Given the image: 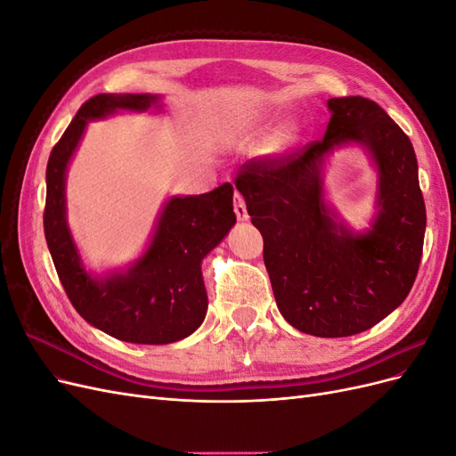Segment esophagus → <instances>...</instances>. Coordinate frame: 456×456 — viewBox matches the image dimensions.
<instances>
[{"label": "esophagus", "instance_id": "1", "mask_svg": "<svg viewBox=\"0 0 456 456\" xmlns=\"http://www.w3.org/2000/svg\"><path fill=\"white\" fill-rule=\"evenodd\" d=\"M233 211H236L238 220H247V218H249V213H247L245 200H243V196L240 194V191H236V194H233Z\"/></svg>", "mask_w": 456, "mask_h": 456}]
</instances>
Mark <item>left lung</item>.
Returning <instances> with one entry per match:
<instances>
[{
	"label": "left lung",
	"mask_w": 456,
	"mask_h": 456,
	"mask_svg": "<svg viewBox=\"0 0 456 456\" xmlns=\"http://www.w3.org/2000/svg\"><path fill=\"white\" fill-rule=\"evenodd\" d=\"M322 141L291 154L253 158L236 188L265 240V265L278 308L306 335L338 338L370 329L394 312L420 266L426 207L409 136L365 96L329 99ZM368 146L379 167L381 211L373 228L352 234L322 201L319 167L338 143Z\"/></svg>",
	"instance_id": "1"
}]
</instances>
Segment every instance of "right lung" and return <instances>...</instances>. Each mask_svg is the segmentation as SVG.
Instances as JSON below:
<instances>
[{
  "label": "right lung",
  "mask_w": 456,
  "mask_h": 456,
  "mask_svg": "<svg viewBox=\"0 0 456 456\" xmlns=\"http://www.w3.org/2000/svg\"><path fill=\"white\" fill-rule=\"evenodd\" d=\"M156 94H96L53 146L47 161L45 240L72 306L93 327L134 344H169L201 325L207 293L201 260L236 223L230 183L200 196L171 198L142 258L127 272L94 280L81 266L66 226L64 175L89 119L116 110H148Z\"/></svg>",
  "instance_id": "right-lung-1"
}]
</instances>
